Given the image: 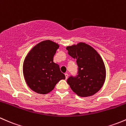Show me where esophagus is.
Here are the masks:
<instances>
[{"label":"esophagus","mask_w":126,"mask_h":126,"mask_svg":"<svg viewBox=\"0 0 126 126\" xmlns=\"http://www.w3.org/2000/svg\"><path fill=\"white\" fill-rule=\"evenodd\" d=\"M65 79L68 78V73H65Z\"/></svg>","instance_id":"34e87169"}]
</instances>
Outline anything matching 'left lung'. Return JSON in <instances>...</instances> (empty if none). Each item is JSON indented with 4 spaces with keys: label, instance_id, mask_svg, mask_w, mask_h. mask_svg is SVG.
Wrapping results in <instances>:
<instances>
[{
    "label": "left lung",
    "instance_id": "obj_1",
    "mask_svg": "<svg viewBox=\"0 0 126 126\" xmlns=\"http://www.w3.org/2000/svg\"><path fill=\"white\" fill-rule=\"evenodd\" d=\"M68 54L76 59L78 73L67 80L72 90L79 96L95 94L103 85L106 78V68L101 57L88 44L80 42L67 47Z\"/></svg>",
    "mask_w": 126,
    "mask_h": 126
}]
</instances>
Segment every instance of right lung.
Here are the masks:
<instances>
[{"mask_svg": "<svg viewBox=\"0 0 126 126\" xmlns=\"http://www.w3.org/2000/svg\"><path fill=\"white\" fill-rule=\"evenodd\" d=\"M59 45L51 41L40 42L32 49L25 59L23 73L27 85L39 94H47L53 90L60 80L65 76L53 57Z\"/></svg>", "mask_w": 126, "mask_h": 126, "instance_id": "right-lung-1", "label": "right lung"}]
</instances>
